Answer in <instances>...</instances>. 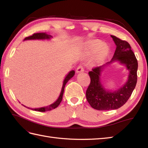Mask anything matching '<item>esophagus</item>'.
<instances>
[{
    "instance_id": "1",
    "label": "esophagus",
    "mask_w": 148,
    "mask_h": 148,
    "mask_svg": "<svg viewBox=\"0 0 148 148\" xmlns=\"http://www.w3.org/2000/svg\"><path fill=\"white\" fill-rule=\"evenodd\" d=\"M84 71V67L82 65H79L76 69V72L77 73H79V72H83Z\"/></svg>"
}]
</instances>
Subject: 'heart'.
I'll return each instance as SVG.
<instances>
[{"label":"heart","mask_w":148,"mask_h":148,"mask_svg":"<svg viewBox=\"0 0 148 148\" xmlns=\"http://www.w3.org/2000/svg\"><path fill=\"white\" fill-rule=\"evenodd\" d=\"M102 42L101 41H99V40H95V41H92L90 43V48L92 49V51H95L96 50L98 49L100 47L102 46ZM107 51H108V49H107L106 47L102 46L101 48L99 50V51L97 52V60L99 62L102 61V60L104 58V56L106 54Z\"/></svg>","instance_id":"b5f03b06"}]
</instances>
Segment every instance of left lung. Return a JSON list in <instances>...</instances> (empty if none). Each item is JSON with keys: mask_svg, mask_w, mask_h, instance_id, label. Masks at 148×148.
<instances>
[{"mask_svg": "<svg viewBox=\"0 0 148 148\" xmlns=\"http://www.w3.org/2000/svg\"><path fill=\"white\" fill-rule=\"evenodd\" d=\"M116 45V51L111 62L119 60L125 64L130 71L128 81L123 86L113 92L106 91L100 80V69L105 65L92 69L88 72L90 83L86 90L88 102L93 109L99 111L116 109L121 108L127 102L136 86L137 81L138 63L135 54L131 49L130 44L114 36H111Z\"/></svg>", "mask_w": 148, "mask_h": 148, "instance_id": "obj_1", "label": "left lung"}]
</instances>
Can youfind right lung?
<instances>
[{"instance_id": "1", "label": "right lung", "mask_w": 148, "mask_h": 148, "mask_svg": "<svg viewBox=\"0 0 148 148\" xmlns=\"http://www.w3.org/2000/svg\"><path fill=\"white\" fill-rule=\"evenodd\" d=\"M50 36L48 35V34L44 32H40V33H34L32 34V36H30L29 37H27L25 38L24 40H27V39H49L50 38ZM75 74L74 71H71L69 73L67 74V76L65 77V79L64 81V83H63V86L62 88V91L60 93V95L58 99L55 102H54L52 104L49 105L48 106H46L44 107V108H38V109H32V110H35L36 111H39V112H45V111H51L52 109H54L55 108H57V107L59 106L60 103L62 102V97H63V94H64V88H65V86L66 83L68 82V81L71 79V78L74 76V75Z\"/></svg>"}]
</instances>
